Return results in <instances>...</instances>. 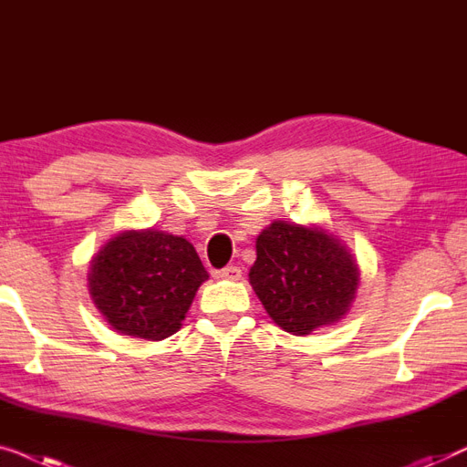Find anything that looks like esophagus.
I'll use <instances>...</instances> for the list:
<instances>
[{"instance_id": "34e87169", "label": "esophagus", "mask_w": 467, "mask_h": 467, "mask_svg": "<svg viewBox=\"0 0 467 467\" xmlns=\"http://www.w3.org/2000/svg\"><path fill=\"white\" fill-rule=\"evenodd\" d=\"M218 279H226V281H239L241 279V268L239 266H226L222 271L215 273Z\"/></svg>"}]
</instances>
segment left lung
Masks as SVG:
<instances>
[{"label":"left lung","instance_id":"8db88e82","mask_svg":"<svg viewBox=\"0 0 467 467\" xmlns=\"http://www.w3.org/2000/svg\"><path fill=\"white\" fill-rule=\"evenodd\" d=\"M359 279L351 247L319 224L275 220L255 239L249 284L275 326L294 337L338 324L356 302Z\"/></svg>","mask_w":467,"mask_h":467}]
</instances>
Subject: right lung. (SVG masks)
I'll use <instances>...</instances> for the list:
<instances>
[{
    "label": "right lung",
    "instance_id": "obj_1",
    "mask_svg": "<svg viewBox=\"0 0 467 467\" xmlns=\"http://www.w3.org/2000/svg\"><path fill=\"white\" fill-rule=\"evenodd\" d=\"M87 277L90 300L111 330L165 340L182 327L209 273L188 239L141 228L105 241L90 258Z\"/></svg>",
    "mask_w": 467,
    "mask_h": 467
}]
</instances>
